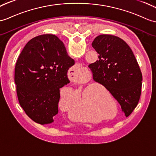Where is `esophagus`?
I'll return each instance as SVG.
<instances>
[{
	"mask_svg": "<svg viewBox=\"0 0 156 156\" xmlns=\"http://www.w3.org/2000/svg\"><path fill=\"white\" fill-rule=\"evenodd\" d=\"M76 70H74V73H73V75H76ZM73 78V80H78V76L77 77H73V78Z\"/></svg>",
	"mask_w": 156,
	"mask_h": 156,
	"instance_id": "esophagus-1",
	"label": "esophagus"
}]
</instances>
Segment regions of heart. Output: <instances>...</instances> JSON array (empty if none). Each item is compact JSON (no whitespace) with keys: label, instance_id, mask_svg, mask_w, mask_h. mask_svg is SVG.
Segmentation results:
<instances>
[{"label":"heart","instance_id":"b5f03b06","mask_svg":"<svg viewBox=\"0 0 156 156\" xmlns=\"http://www.w3.org/2000/svg\"><path fill=\"white\" fill-rule=\"evenodd\" d=\"M63 105L64 107L66 108L67 110H70V100L69 99H64L63 100ZM94 102L96 106L100 107V108H108L107 106H104V104L103 102V99L101 98L100 97H94ZM89 98L86 94H84L82 96V104L80 106V110L85 111L86 115L89 117L92 116V114L90 113V104H89ZM102 107H104V108H102Z\"/></svg>","mask_w":156,"mask_h":156}]
</instances>
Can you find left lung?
Segmentation results:
<instances>
[{"label":"left lung","mask_w":156,"mask_h":156,"mask_svg":"<svg viewBox=\"0 0 156 156\" xmlns=\"http://www.w3.org/2000/svg\"><path fill=\"white\" fill-rule=\"evenodd\" d=\"M92 46L98 60L88 67L96 82L104 86L121 106L126 117L140 100L142 74L132 50L126 43L113 35H99Z\"/></svg>","instance_id":"obj_1"}]
</instances>
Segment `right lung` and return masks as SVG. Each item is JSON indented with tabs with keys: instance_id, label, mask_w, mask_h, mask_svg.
I'll list each match as a JSON object with an SVG mask.
<instances>
[{
	"instance_id": "right-lung-1",
	"label": "right lung",
	"mask_w": 156,
	"mask_h": 156,
	"mask_svg": "<svg viewBox=\"0 0 156 156\" xmlns=\"http://www.w3.org/2000/svg\"><path fill=\"white\" fill-rule=\"evenodd\" d=\"M74 64L55 35H40L25 45L16 61L14 82L20 106L34 122L54 121L58 112L60 88L70 82L67 73Z\"/></svg>"
}]
</instances>
